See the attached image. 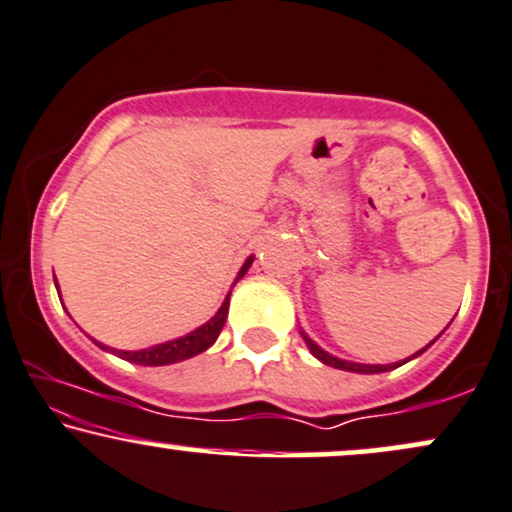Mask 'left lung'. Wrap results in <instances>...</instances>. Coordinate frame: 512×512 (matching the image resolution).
<instances>
[{"instance_id":"8db88e82","label":"left lung","mask_w":512,"mask_h":512,"mask_svg":"<svg viewBox=\"0 0 512 512\" xmlns=\"http://www.w3.org/2000/svg\"><path fill=\"white\" fill-rule=\"evenodd\" d=\"M305 341H307V346H310V350H312V355L317 357V360H322L324 365H329V367H336V369H346V372H357V374H379V372H389V369H396V367H400V365H405V362L408 360H412V357H417L420 353H424V350H427L429 346H432V343H429L427 348H422L420 353H415L412 357H408V360H403V362H393V365H357V362H346V360H338V357H334V355H329V353H324L322 348L317 346L315 341H310V338L305 336Z\"/></svg>"}]
</instances>
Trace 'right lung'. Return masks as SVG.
<instances>
[{
    "label": "right lung",
    "mask_w": 512,
    "mask_h": 512,
    "mask_svg": "<svg viewBox=\"0 0 512 512\" xmlns=\"http://www.w3.org/2000/svg\"><path fill=\"white\" fill-rule=\"evenodd\" d=\"M250 264H252V257L243 264V269H240L238 279L245 272H248ZM229 295H226L224 305L219 307L217 315L209 319L207 324H202L200 329H195L193 334H188V336H183V338H176V341L159 343V346H152V348H145V350H131V353H128V350H114V348L112 350L119 357H123V360L135 362V365H145V367L174 365V362L188 360V357H193L197 353H202V350H207L219 338L221 329H224V324H226V315H229ZM97 346L104 348V350H109L107 346H102V343H97Z\"/></svg>",
    "instance_id": "right-lung-1"
}]
</instances>
